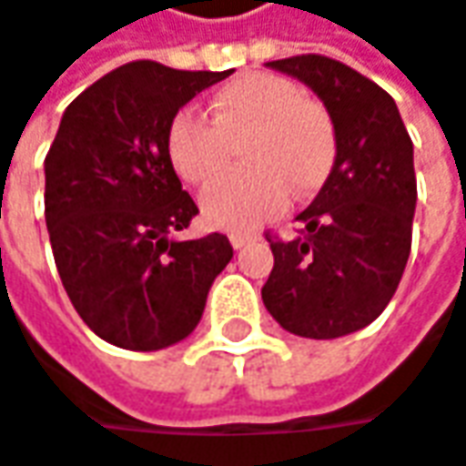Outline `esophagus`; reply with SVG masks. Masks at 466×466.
Masks as SVG:
<instances>
[{"instance_id": "34e87169", "label": "esophagus", "mask_w": 466, "mask_h": 466, "mask_svg": "<svg viewBox=\"0 0 466 466\" xmlns=\"http://www.w3.org/2000/svg\"><path fill=\"white\" fill-rule=\"evenodd\" d=\"M229 239H232V248H234V250H239V248H245V245H248V242H253V239H256V237H253V234L234 232L232 237H229Z\"/></svg>"}]
</instances>
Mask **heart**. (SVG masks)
I'll return each instance as SVG.
<instances>
[{
    "instance_id": "b5f03b06",
    "label": "heart",
    "mask_w": 466,
    "mask_h": 466,
    "mask_svg": "<svg viewBox=\"0 0 466 466\" xmlns=\"http://www.w3.org/2000/svg\"><path fill=\"white\" fill-rule=\"evenodd\" d=\"M208 117L178 110L166 131V152L181 181L210 189L229 174L232 145L242 137V163L250 166L203 200L210 227L245 232L279 213L288 189L306 195L332 166L335 131L327 110L300 95L298 84L271 73H245L216 89Z\"/></svg>"
}]
</instances>
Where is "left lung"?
<instances>
[{"label":"left lung","mask_w":466,"mask_h":466,"mask_svg":"<svg viewBox=\"0 0 466 466\" xmlns=\"http://www.w3.org/2000/svg\"><path fill=\"white\" fill-rule=\"evenodd\" d=\"M311 86L335 126V166L292 239L266 232L274 268L263 306L288 332L332 340L371 324L396 295L417 206L414 145L396 102L324 55L266 63Z\"/></svg>","instance_id":"1"}]
</instances>
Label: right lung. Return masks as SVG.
Listing matches in <instances>:
<instances>
[{
  "mask_svg": "<svg viewBox=\"0 0 466 466\" xmlns=\"http://www.w3.org/2000/svg\"><path fill=\"white\" fill-rule=\"evenodd\" d=\"M229 73L126 63L70 102L44 157V216L63 288L84 324L118 348L184 340L232 260L227 234L168 237L198 206L166 152L178 107Z\"/></svg>",
  "mask_w": 466,
  "mask_h": 466,
  "instance_id": "add662e5",
  "label": "right lung"
}]
</instances>
